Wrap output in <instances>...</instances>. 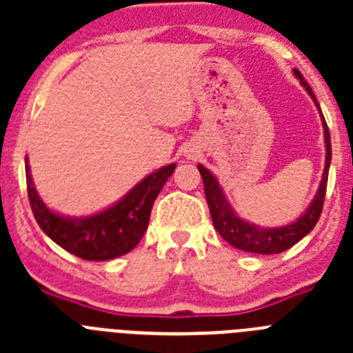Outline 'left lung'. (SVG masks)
I'll list each match as a JSON object with an SVG mask.
<instances>
[{
  "mask_svg": "<svg viewBox=\"0 0 353 353\" xmlns=\"http://www.w3.org/2000/svg\"><path fill=\"white\" fill-rule=\"evenodd\" d=\"M293 74L301 81L305 92L310 93V97L313 99L314 104H316L318 111H320V117H322L323 138H325V168H323L322 182H320L316 196L313 198L311 205L305 208L304 214L295 223L277 228H261L249 223V221L240 219L239 215L235 214V210L232 208V205L228 203L226 196L223 192V187L219 185L217 179H215L207 168L198 164V170L201 173V179H203L205 198H207L208 208H210L214 228L226 240L228 244L236 249H242V251L256 252V254H279V252L286 251V249L297 244L301 239H304L316 226L318 219H320V214H322L323 199H325L327 191V176H329L330 159H332L329 127H327L322 109H320V104H318L316 97H314L310 84L305 83L304 77H302V74L297 68H293Z\"/></svg>",
  "mask_w": 353,
  "mask_h": 353,
  "instance_id": "1",
  "label": "left lung"
}]
</instances>
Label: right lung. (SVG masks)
<instances>
[{"label":"right lung","instance_id":"right-lung-1","mask_svg":"<svg viewBox=\"0 0 353 353\" xmlns=\"http://www.w3.org/2000/svg\"><path fill=\"white\" fill-rule=\"evenodd\" d=\"M176 164H168L143 179L113 207L88 217H65L46 207L31 180L26 159V183L31 210L42 232L65 251L90 261L127 254L139 244L148 228L150 212Z\"/></svg>","mask_w":353,"mask_h":353}]
</instances>
